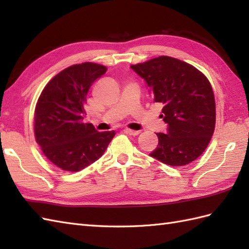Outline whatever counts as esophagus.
I'll list each match as a JSON object with an SVG mask.
<instances>
[{
	"instance_id": "obj_1",
	"label": "esophagus",
	"mask_w": 249,
	"mask_h": 249,
	"mask_svg": "<svg viewBox=\"0 0 249 249\" xmlns=\"http://www.w3.org/2000/svg\"><path fill=\"white\" fill-rule=\"evenodd\" d=\"M125 133L130 135V136H138V135L140 134V131H139V130H133V129L126 128V129H125Z\"/></svg>"
}]
</instances>
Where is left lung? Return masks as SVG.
<instances>
[{"instance_id": "8db88e82", "label": "left lung", "mask_w": 249, "mask_h": 249, "mask_svg": "<svg viewBox=\"0 0 249 249\" xmlns=\"http://www.w3.org/2000/svg\"><path fill=\"white\" fill-rule=\"evenodd\" d=\"M130 67L144 79L154 102L163 105L160 118L167 131L156 134L158 145L150 156L176 167L197 160L215 128V98L208 78L188 63L165 55Z\"/></svg>"}]
</instances>
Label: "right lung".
Instances as JSON below:
<instances>
[{"instance_id":"obj_1","label":"right lung","mask_w":249,"mask_h":249,"mask_svg":"<svg viewBox=\"0 0 249 249\" xmlns=\"http://www.w3.org/2000/svg\"><path fill=\"white\" fill-rule=\"evenodd\" d=\"M106 71L107 67L91 62L67 67L48 82L36 104V142L62 170L77 172L96 161L115 135L83 122L89 89Z\"/></svg>"}]
</instances>
